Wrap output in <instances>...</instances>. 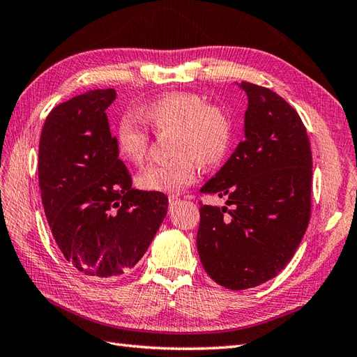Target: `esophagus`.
I'll return each instance as SVG.
<instances>
[{
	"label": "esophagus",
	"mask_w": 357,
	"mask_h": 357,
	"mask_svg": "<svg viewBox=\"0 0 357 357\" xmlns=\"http://www.w3.org/2000/svg\"><path fill=\"white\" fill-rule=\"evenodd\" d=\"M168 203H169V209H174V208H176V206L180 203V199H177V197L171 195V197H168Z\"/></svg>",
	"instance_id": "1"
}]
</instances>
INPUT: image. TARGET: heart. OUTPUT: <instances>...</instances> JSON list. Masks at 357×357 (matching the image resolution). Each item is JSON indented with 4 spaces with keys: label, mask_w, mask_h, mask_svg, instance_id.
<instances>
[{
    "label": "heart",
    "mask_w": 357,
    "mask_h": 357,
    "mask_svg": "<svg viewBox=\"0 0 357 357\" xmlns=\"http://www.w3.org/2000/svg\"><path fill=\"white\" fill-rule=\"evenodd\" d=\"M145 123L155 132H172V160L151 165L139 172L136 183L148 192L178 195L192 185L199 163L212 166L225 157L231 142L232 123L221 107L206 104L194 93H169L154 99L142 112ZM149 136L136 119L125 116L116 130L119 155L132 165L145 160Z\"/></svg>",
    "instance_id": "heart-1"
}]
</instances>
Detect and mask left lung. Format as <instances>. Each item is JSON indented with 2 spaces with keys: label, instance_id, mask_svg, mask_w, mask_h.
Segmentation results:
<instances>
[{
  "label": "left lung",
  "instance_id": "1",
  "mask_svg": "<svg viewBox=\"0 0 357 357\" xmlns=\"http://www.w3.org/2000/svg\"><path fill=\"white\" fill-rule=\"evenodd\" d=\"M244 140L200 191L227 197L202 206L197 249L206 273L231 290L275 278L310 220L312 151L298 113L272 90L241 82Z\"/></svg>",
  "mask_w": 357,
  "mask_h": 357
}]
</instances>
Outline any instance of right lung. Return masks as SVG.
Masks as SVG:
<instances>
[{"mask_svg": "<svg viewBox=\"0 0 357 357\" xmlns=\"http://www.w3.org/2000/svg\"><path fill=\"white\" fill-rule=\"evenodd\" d=\"M114 89L53 108L39 140L38 176L47 221L68 263L91 280L130 273L168 212V197L131 188L107 108Z\"/></svg>", "mask_w": 357, "mask_h": 357, "instance_id": "1", "label": "right lung"}]
</instances>
